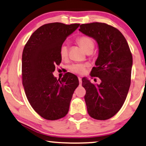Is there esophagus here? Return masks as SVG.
Instances as JSON below:
<instances>
[{"mask_svg": "<svg viewBox=\"0 0 146 146\" xmlns=\"http://www.w3.org/2000/svg\"><path fill=\"white\" fill-rule=\"evenodd\" d=\"M78 79H79V86H81V85H82V78H81V77H78Z\"/></svg>", "mask_w": 146, "mask_h": 146, "instance_id": "esophagus-1", "label": "esophagus"}]
</instances>
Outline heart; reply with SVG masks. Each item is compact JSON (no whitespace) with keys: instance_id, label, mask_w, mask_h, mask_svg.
<instances>
[{"instance_id":"1","label":"heart","mask_w":146,"mask_h":146,"mask_svg":"<svg viewBox=\"0 0 146 146\" xmlns=\"http://www.w3.org/2000/svg\"><path fill=\"white\" fill-rule=\"evenodd\" d=\"M77 42L82 48L86 52H92L94 48L95 44L91 37L88 36H82L77 38ZM59 54L62 59H66L69 54L68 46L65 43L62 44L59 48ZM87 65L84 64H73L69 67V69L76 74L82 75L86 71Z\"/></svg>"}]
</instances>
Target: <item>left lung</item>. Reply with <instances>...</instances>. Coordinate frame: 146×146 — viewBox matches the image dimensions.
Masks as SVG:
<instances>
[{
    "instance_id": "obj_1",
    "label": "left lung",
    "mask_w": 146,
    "mask_h": 146,
    "mask_svg": "<svg viewBox=\"0 0 146 146\" xmlns=\"http://www.w3.org/2000/svg\"><path fill=\"white\" fill-rule=\"evenodd\" d=\"M79 27L83 34L94 38L99 47L96 67L92 68L90 76L99 77L100 84L82 79L88 112L95 119L107 120L119 111L127 98L132 54L124 36L115 27L99 22L82 24Z\"/></svg>"
}]
</instances>
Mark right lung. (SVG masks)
<instances>
[{
	"mask_svg": "<svg viewBox=\"0 0 146 146\" xmlns=\"http://www.w3.org/2000/svg\"><path fill=\"white\" fill-rule=\"evenodd\" d=\"M80 24L55 22L37 29L22 54V84L29 104L42 118L54 121L68 113L70 102L79 86L76 75L67 73L61 80L54 77L61 59L59 48Z\"/></svg>",
	"mask_w": 146,
	"mask_h": 146,
	"instance_id": "add662e5",
	"label": "right lung"
}]
</instances>
